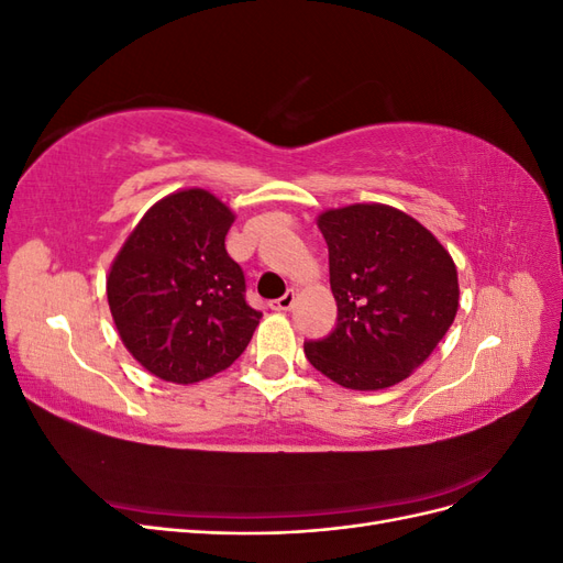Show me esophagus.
Instances as JSON below:
<instances>
[{
	"instance_id": "esophagus-1",
	"label": "esophagus",
	"mask_w": 563,
	"mask_h": 563,
	"mask_svg": "<svg viewBox=\"0 0 563 563\" xmlns=\"http://www.w3.org/2000/svg\"><path fill=\"white\" fill-rule=\"evenodd\" d=\"M294 305H296V291H286L282 298H277L275 302H272V308L286 312V310H291Z\"/></svg>"
}]
</instances>
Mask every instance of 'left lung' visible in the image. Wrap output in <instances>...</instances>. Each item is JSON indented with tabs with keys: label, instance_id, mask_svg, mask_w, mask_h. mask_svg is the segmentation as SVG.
<instances>
[{
	"label": "left lung",
	"instance_id": "1",
	"mask_svg": "<svg viewBox=\"0 0 563 563\" xmlns=\"http://www.w3.org/2000/svg\"><path fill=\"white\" fill-rule=\"evenodd\" d=\"M329 246L335 331L305 343V356L347 389L406 380L434 352L457 312L451 253L408 213L350 203L317 216Z\"/></svg>",
	"mask_w": 563,
	"mask_h": 563
}]
</instances>
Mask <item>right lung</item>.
I'll return each instance as SVG.
<instances>
[{
	"label": "right lung",
	"instance_id": "right-lung-1",
	"mask_svg": "<svg viewBox=\"0 0 563 563\" xmlns=\"http://www.w3.org/2000/svg\"><path fill=\"white\" fill-rule=\"evenodd\" d=\"M234 211L209 190L162 197L108 272V305L124 347L152 376L192 385L225 371L258 327L244 272L225 249Z\"/></svg>",
	"mask_w": 563,
	"mask_h": 563
}]
</instances>
